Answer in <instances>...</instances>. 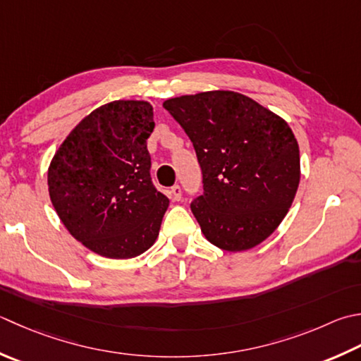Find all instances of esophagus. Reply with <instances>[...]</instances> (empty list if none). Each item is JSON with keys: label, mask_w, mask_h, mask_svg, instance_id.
Returning a JSON list of instances; mask_svg holds the SVG:
<instances>
[{"label": "esophagus", "mask_w": 361, "mask_h": 361, "mask_svg": "<svg viewBox=\"0 0 361 361\" xmlns=\"http://www.w3.org/2000/svg\"><path fill=\"white\" fill-rule=\"evenodd\" d=\"M171 194H172V199H173V200H176V202H180V200H181V188H180L178 185L172 186V189H171Z\"/></svg>", "instance_id": "1"}]
</instances>
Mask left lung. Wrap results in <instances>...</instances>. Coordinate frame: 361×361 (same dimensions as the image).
Returning a JSON list of instances; mask_svg holds the SVG:
<instances>
[{
  "label": "left lung",
  "mask_w": 361,
  "mask_h": 361,
  "mask_svg": "<svg viewBox=\"0 0 361 361\" xmlns=\"http://www.w3.org/2000/svg\"><path fill=\"white\" fill-rule=\"evenodd\" d=\"M189 136L203 176L190 211L211 244L249 250L283 221L300 181L299 145L283 118L238 92L162 103Z\"/></svg>",
  "instance_id": "obj_1"
}]
</instances>
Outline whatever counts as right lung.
I'll return each mask as SVG.
<instances>
[{
  "instance_id": "1",
  "label": "right lung",
  "mask_w": 361,
  "mask_h": 361,
  "mask_svg": "<svg viewBox=\"0 0 361 361\" xmlns=\"http://www.w3.org/2000/svg\"><path fill=\"white\" fill-rule=\"evenodd\" d=\"M147 102L118 100L90 112L63 140L48 169L49 199L78 241L106 258L150 249L169 199L154 188Z\"/></svg>"
}]
</instances>
